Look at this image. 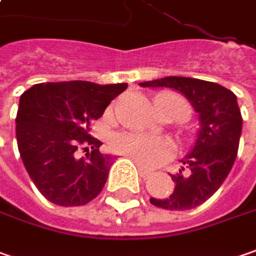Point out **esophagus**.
Here are the masks:
<instances>
[{"mask_svg":"<svg viewBox=\"0 0 256 256\" xmlns=\"http://www.w3.org/2000/svg\"><path fill=\"white\" fill-rule=\"evenodd\" d=\"M135 164H136V167H138V172H140V176H141L142 178H147L148 176L151 174V172H148L147 168H144V167H142L141 164H138L136 161H135Z\"/></svg>","mask_w":256,"mask_h":256,"instance_id":"obj_1","label":"esophagus"}]
</instances>
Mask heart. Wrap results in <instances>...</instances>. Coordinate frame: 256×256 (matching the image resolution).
I'll list each match as a JSON object with an SVG mask.
<instances>
[{
  "label": "heart",
  "instance_id": "heart-1",
  "mask_svg": "<svg viewBox=\"0 0 256 256\" xmlns=\"http://www.w3.org/2000/svg\"><path fill=\"white\" fill-rule=\"evenodd\" d=\"M162 95L170 98L174 104L182 106L188 116L190 108L184 99L176 95H170V94H162ZM114 147L118 152L132 158L138 164L147 168L158 167L162 162L168 160L172 154V146L170 144V141L164 138H158V136L136 132V131L116 135L114 140Z\"/></svg>",
  "mask_w": 256,
  "mask_h": 256
}]
</instances>
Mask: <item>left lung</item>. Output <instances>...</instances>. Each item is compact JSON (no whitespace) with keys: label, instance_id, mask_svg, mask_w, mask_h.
<instances>
[{"label":"left lung","instance_id":"left-lung-1","mask_svg":"<svg viewBox=\"0 0 256 256\" xmlns=\"http://www.w3.org/2000/svg\"><path fill=\"white\" fill-rule=\"evenodd\" d=\"M142 88H170L188 99L198 114L200 130L184 167L170 174L174 192L167 198H151V204L167 210H188L204 203L230 172L242 134L236 95L222 84L200 79L167 76L140 84Z\"/></svg>","mask_w":256,"mask_h":256}]
</instances>
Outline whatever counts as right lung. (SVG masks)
I'll return each mask as SVG.
<instances>
[{"instance_id":"add662e5","label":"right lung","mask_w":256,"mask_h":256,"mask_svg":"<svg viewBox=\"0 0 256 256\" xmlns=\"http://www.w3.org/2000/svg\"><path fill=\"white\" fill-rule=\"evenodd\" d=\"M126 84L84 80L37 84L20 98L16 135L20 157L38 192L58 206H82L100 193L114 164L89 134ZM86 151L78 158L77 151Z\"/></svg>"}]
</instances>
